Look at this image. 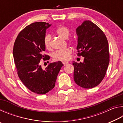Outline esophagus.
Wrapping results in <instances>:
<instances>
[{
  "label": "esophagus",
  "instance_id": "esophagus-1",
  "mask_svg": "<svg viewBox=\"0 0 123 123\" xmlns=\"http://www.w3.org/2000/svg\"><path fill=\"white\" fill-rule=\"evenodd\" d=\"M62 63L64 64V66H66L67 64H68V63H69V62H66V61H63V62H62Z\"/></svg>",
  "mask_w": 123,
  "mask_h": 123
}]
</instances>
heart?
<instances>
[{
    "instance_id": "obj_1",
    "label": "heart",
    "mask_w": 123,
    "mask_h": 123,
    "mask_svg": "<svg viewBox=\"0 0 123 123\" xmlns=\"http://www.w3.org/2000/svg\"><path fill=\"white\" fill-rule=\"evenodd\" d=\"M57 34L60 37L63 39H67L70 35V31L67 28L64 26L60 27L56 31ZM51 35H47L44 37V46L47 49L50 50L51 49ZM70 42H73V41H69ZM72 49L67 48L62 51H57L53 54V57L55 61H66L69 59L70 55L72 54Z\"/></svg>"
}]
</instances>
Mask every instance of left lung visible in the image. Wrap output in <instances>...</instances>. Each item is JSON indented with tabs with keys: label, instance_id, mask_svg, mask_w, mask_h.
<instances>
[{
	"label": "left lung",
	"instance_id": "obj_1",
	"mask_svg": "<svg viewBox=\"0 0 123 123\" xmlns=\"http://www.w3.org/2000/svg\"><path fill=\"white\" fill-rule=\"evenodd\" d=\"M78 56L85 59L80 63L73 61L74 80L79 86L92 88L105 76L110 62L109 43L103 31L90 20L76 29Z\"/></svg>",
	"mask_w": 123,
	"mask_h": 123
}]
</instances>
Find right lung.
Instances as JSON below:
<instances>
[{
	"instance_id": "obj_1",
	"label": "right lung",
	"mask_w": 123,
	"mask_h": 123,
	"mask_svg": "<svg viewBox=\"0 0 123 123\" xmlns=\"http://www.w3.org/2000/svg\"><path fill=\"white\" fill-rule=\"evenodd\" d=\"M51 25L41 22L29 25L18 34L13 46V56L18 76L29 90L38 94H44L55 87L57 75L63 66L58 61L49 63L43 69L39 64L42 59H50L43 53L45 50L46 30Z\"/></svg>"
}]
</instances>
